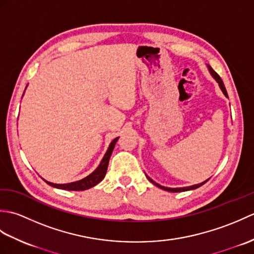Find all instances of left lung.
I'll use <instances>...</instances> for the list:
<instances>
[{"instance_id":"left-lung-1","label":"left lung","mask_w":254,"mask_h":254,"mask_svg":"<svg viewBox=\"0 0 254 254\" xmlns=\"http://www.w3.org/2000/svg\"><path fill=\"white\" fill-rule=\"evenodd\" d=\"M208 69H209V72H210V74H212V76L217 80V83L219 84V87H220V89L223 90V93L225 94V96L226 97H228V94H227V90H226V88H225V85H224V83H223V80H222V78H220V76L219 75L214 71V69L210 67V66H208ZM148 178V180L152 182V183H154L155 186H157L158 188H160V189H163V190H166V191H169V192H183V191H189V190H194V189H197V188H199L201 186H203L204 183H206L207 182V180L206 181H204V182H202V183H198V185H194V186H191V187H186V188H174V189H171V188H165V187H163V186H159L158 183H156V182H154L152 179H150L149 177H147Z\"/></svg>"}]
</instances>
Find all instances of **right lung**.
<instances>
[{
    "mask_svg": "<svg viewBox=\"0 0 254 254\" xmlns=\"http://www.w3.org/2000/svg\"><path fill=\"white\" fill-rule=\"evenodd\" d=\"M118 138H115L113 141L110 143L109 145V148H108L107 153L105 154L104 158H102L100 165L98 166V168H97L94 172H91L89 176H87L84 179L79 180V181H75V182H71V183H66V185H56V183H51V182H48L46 181L48 185L53 187V188H57V189H61V190H67V191H84V190H87V189H90L95 187L96 185H98V183L104 179L105 176H106V172L108 169V164H109V159H110V156L112 154V150L115 148V145L118 141Z\"/></svg>",
    "mask_w": 254,
    "mask_h": 254,
    "instance_id": "add662e5",
    "label": "right lung"
}]
</instances>
